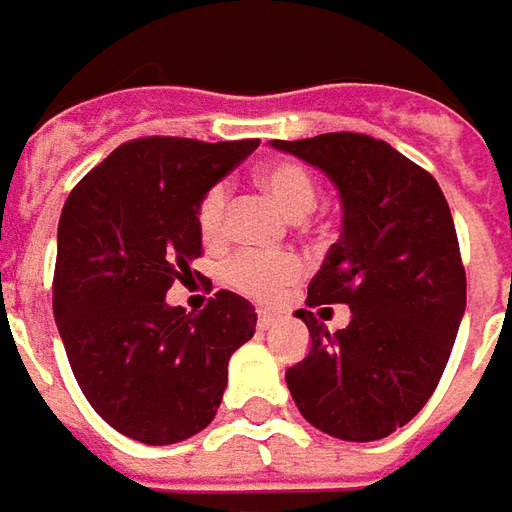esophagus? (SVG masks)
<instances>
[{"label": "esophagus", "mask_w": 512, "mask_h": 512, "mask_svg": "<svg viewBox=\"0 0 512 512\" xmlns=\"http://www.w3.org/2000/svg\"><path fill=\"white\" fill-rule=\"evenodd\" d=\"M256 325H259V331H267V328H273V325H275V314H273V311H267V308H262V311H259V320H256Z\"/></svg>", "instance_id": "1"}]
</instances>
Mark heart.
Masks as SVG:
<instances>
[{
  "mask_svg": "<svg viewBox=\"0 0 512 512\" xmlns=\"http://www.w3.org/2000/svg\"><path fill=\"white\" fill-rule=\"evenodd\" d=\"M256 184L273 201L284 215L292 220L306 217L314 204L320 187L314 176L297 162H273L264 165L256 173ZM226 212H228V192L226 184H212L201 195L198 209H195V226L204 242L215 245L226 237ZM303 273V264L289 253L281 256H259V253H234L223 267V278L231 289H237L242 295L253 300H275L284 292L286 286H292Z\"/></svg>",
  "mask_w": 512,
  "mask_h": 512,
  "instance_id": "obj_1",
  "label": "heart"
}]
</instances>
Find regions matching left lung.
Returning a JSON list of instances; mask_svg holds the SVG:
<instances>
[{
	"label": "left lung",
	"mask_w": 512,
	"mask_h": 512,
	"mask_svg": "<svg viewBox=\"0 0 512 512\" xmlns=\"http://www.w3.org/2000/svg\"><path fill=\"white\" fill-rule=\"evenodd\" d=\"M320 168L342 195V231L306 303H344L353 317L328 333L297 317L311 350L286 369L297 411L342 441H378L422 411L436 391L466 311V270L438 181L369 134L273 140Z\"/></svg>",
	"instance_id": "8db88e82"
}]
</instances>
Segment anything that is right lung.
<instances>
[{
  "label": "right lung",
  "mask_w": 512,
  "mask_h": 512,
  "mask_svg": "<svg viewBox=\"0 0 512 512\" xmlns=\"http://www.w3.org/2000/svg\"><path fill=\"white\" fill-rule=\"evenodd\" d=\"M256 146L129 140L63 206L52 284L57 331L93 411L140 444L201 433L223 400L228 358L256 331L253 306L228 289L198 314L165 300L204 253L195 226L201 195Z\"/></svg>",
  "instance_id": "1"
}]
</instances>
